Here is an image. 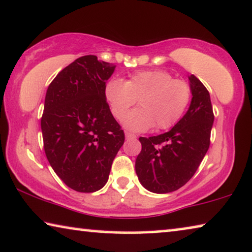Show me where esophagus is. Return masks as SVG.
<instances>
[{"label": "esophagus", "mask_w": 252, "mask_h": 252, "mask_svg": "<svg viewBox=\"0 0 252 252\" xmlns=\"http://www.w3.org/2000/svg\"><path fill=\"white\" fill-rule=\"evenodd\" d=\"M125 136H126L127 140H134V138H136V135L132 134V133H128V132L125 133Z\"/></svg>", "instance_id": "esophagus-1"}]
</instances>
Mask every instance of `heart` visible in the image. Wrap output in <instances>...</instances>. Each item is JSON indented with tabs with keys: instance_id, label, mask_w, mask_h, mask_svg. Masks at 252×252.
I'll return each instance as SVG.
<instances>
[{
	"instance_id": "obj_1",
	"label": "heart",
	"mask_w": 252,
	"mask_h": 252,
	"mask_svg": "<svg viewBox=\"0 0 252 252\" xmlns=\"http://www.w3.org/2000/svg\"><path fill=\"white\" fill-rule=\"evenodd\" d=\"M104 95L119 120L138 99L140 108L126 115L123 124L133 132H145L155 125L159 129L173 127L187 110L191 90L165 70H143L135 72L127 82L111 78L105 84Z\"/></svg>"
}]
</instances>
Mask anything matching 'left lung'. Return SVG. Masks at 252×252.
Wrapping results in <instances>:
<instances>
[{
    "label": "left lung",
    "mask_w": 252,
    "mask_h": 252,
    "mask_svg": "<svg viewBox=\"0 0 252 252\" xmlns=\"http://www.w3.org/2000/svg\"><path fill=\"white\" fill-rule=\"evenodd\" d=\"M189 81L192 100L183 118L169 132L140 137L135 170L140 183L153 193H169L187 184L209 149L214 124L209 92L194 75Z\"/></svg>",
    "instance_id": "8db88e82"
}]
</instances>
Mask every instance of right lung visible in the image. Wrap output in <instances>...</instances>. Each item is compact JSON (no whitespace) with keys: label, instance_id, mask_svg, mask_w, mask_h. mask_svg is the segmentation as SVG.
I'll use <instances>...</instances> for the list:
<instances>
[{"label":"right lung","instance_id":"right-lung-1","mask_svg":"<svg viewBox=\"0 0 252 252\" xmlns=\"http://www.w3.org/2000/svg\"><path fill=\"white\" fill-rule=\"evenodd\" d=\"M116 65L84 56L63 69L46 91L41 119L46 158L77 192L99 191L125 141L104 95Z\"/></svg>","mask_w":252,"mask_h":252}]
</instances>
